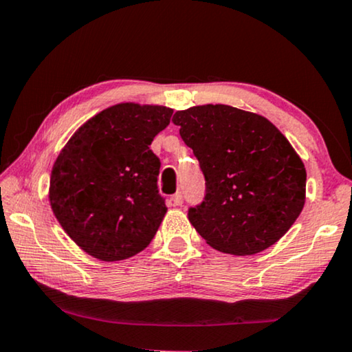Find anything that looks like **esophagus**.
<instances>
[{
  "label": "esophagus",
  "mask_w": 352,
  "mask_h": 352,
  "mask_svg": "<svg viewBox=\"0 0 352 352\" xmlns=\"http://www.w3.org/2000/svg\"><path fill=\"white\" fill-rule=\"evenodd\" d=\"M172 204H174V206H180L183 204V194L175 192L174 196H172Z\"/></svg>",
  "instance_id": "esophagus-1"
}]
</instances>
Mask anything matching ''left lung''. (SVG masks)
I'll return each instance as SVG.
<instances>
[{"mask_svg": "<svg viewBox=\"0 0 352 352\" xmlns=\"http://www.w3.org/2000/svg\"><path fill=\"white\" fill-rule=\"evenodd\" d=\"M172 122L206 182L189 222L224 254L254 255L276 244L305 204V166L266 117L228 104L177 111Z\"/></svg>", "mask_w": 352, "mask_h": 352, "instance_id": "left-lung-1", "label": "left lung"}]
</instances>
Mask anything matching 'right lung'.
<instances>
[{"mask_svg":"<svg viewBox=\"0 0 352 352\" xmlns=\"http://www.w3.org/2000/svg\"><path fill=\"white\" fill-rule=\"evenodd\" d=\"M172 113L163 104H113L78 128L56 158L50 205L67 235L94 258H130L158 232L167 206L150 144Z\"/></svg>","mask_w":352,"mask_h":352,"instance_id":"add662e5","label":"right lung"}]
</instances>
